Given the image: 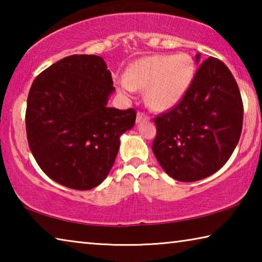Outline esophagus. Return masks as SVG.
Returning a JSON list of instances; mask_svg holds the SVG:
<instances>
[{"label": "esophagus", "instance_id": "1", "mask_svg": "<svg viewBox=\"0 0 262 262\" xmlns=\"http://www.w3.org/2000/svg\"><path fill=\"white\" fill-rule=\"evenodd\" d=\"M145 120H149V117L147 114L141 113V112L137 113V115H136V122L137 123H141L142 121H145Z\"/></svg>", "mask_w": 262, "mask_h": 262}]
</instances>
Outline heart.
Here are the masks:
<instances>
[{"label": "heart", "mask_w": 262, "mask_h": 262, "mask_svg": "<svg viewBox=\"0 0 262 262\" xmlns=\"http://www.w3.org/2000/svg\"><path fill=\"white\" fill-rule=\"evenodd\" d=\"M196 67L187 53L157 54L133 62L126 75L119 77L118 88L130 97L144 90V99L156 111H167L179 104L194 81Z\"/></svg>", "instance_id": "1"}]
</instances>
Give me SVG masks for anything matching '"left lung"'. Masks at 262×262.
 <instances>
[{"label":"left lung","instance_id":"obj_1","mask_svg":"<svg viewBox=\"0 0 262 262\" xmlns=\"http://www.w3.org/2000/svg\"><path fill=\"white\" fill-rule=\"evenodd\" d=\"M200 63L201 55H195ZM243 101L223 62L208 57L189 90L170 112L155 119L152 151L172 178L192 183L214 174L231 157L243 128Z\"/></svg>","mask_w":262,"mask_h":262}]
</instances>
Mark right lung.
Wrapping results in <instances>:
<instances>
[{"label": "right lung", "instance_id": "right-lung-1", "mask_svg": "<svg viewBox=\"0 0 262 262\" xmlns=\"http://www.w3.org/2000/svg\"><path fill=\"white\" fill-rule=\"evenodd\" d=\"M114 91L112 74L97 55L64 57L33 81L26 135L38 165L55 183L88 190L107 177L120 136L136 119L133 108L108 107Z\"/></svg>", "mask_w": 262, "mask_h": 262}]
</instances>
